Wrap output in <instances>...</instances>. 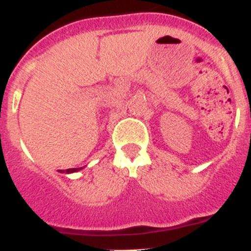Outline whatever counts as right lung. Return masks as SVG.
<instances>
[{"instance_id": "1", "label": "right lung", "mask_w": 251, "mask_h": 251, "mask_svg": "<svg viewBox=\"0 0 251 251\" xmlns=\"http://www.w3.org/2000/svg\"><path fill=\"white\" fill-rule=\"evenodd\" d=\"M82 169V168H72V169H66V173H72V172H76Z\"/></svg>"}]
</instances>
